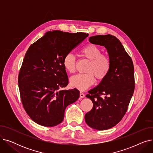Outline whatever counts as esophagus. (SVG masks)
<instances>
[{"instance_id":"34e87169","label":"esophagus","mask_w":153,"mask_h":153,"mask_svg":"<svg viewBox=\"0 0 153 153\" xmlns=\"http://www.w3.org/2000/svg\"><path fill=\"white\" fill-rule=\"evenodd\" d=\"M85 97V95H84V93H82V92H80V97L81 98H84Z\"/></svg>"}]
</instances>
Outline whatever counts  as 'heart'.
Returning a JSON list of instances; mask_svg holds the SVG:
<instances>
[{"mask_svg": "<svg viewBox=\"0 0 153 153\" xmlns=\"http://www.w3.org/2000/svg\"><path fill=\"white\" fill-rule=\"evenodd\" d=\"M79 54L82 58L90 61L86 69L87 73L72 76L70 84L80 91H84L95 83V77L102 81L107 76L111 68V61L108 56L102 54L100 48L94 44H88L82 47ZM76 56L72 53H68L64 56L63 66L69 73H73L76 71Z\"/></svg>", "mask_w": 153, "mask_h": 153, "instance_id": "b5f03b06", "label": "heart"}]
</instances>
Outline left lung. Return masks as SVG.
I'll list each match as a JSON object with an SVG mask.
<instances>
[{
	"label": "left lung",
	"instance_id": "1",
	"mask_svg": "<svg viewBox=\"0 0 153 153\" xmlns=\"http://www.w3.org/2000/svg\"><path fill=\"white\" fill-rule=\"evenodd\" d=\"M89 42L105 47L111 61L108 74L86 95L94 104L85 115L90 127L105 130L118 124L125 115L134 90V66L120 40L111 35L91 36Z\"/></svg>",
	"mask_w": 153,
	"mask_h": 153
}]
</instances>
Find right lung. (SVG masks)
<instances>
[{"label": "right lung", "instance_id": "right-lung-1", "mask_svg": "<svg viewBox=\"0 0 153 153\" xmlns=\"http://www.w3.org/2000/svg\"><path fill=\"white\" fill-rule=\"evenodd\" d=\"M88 35L81 32L48 31L28 49L18 82L23 108L38 125L54 126L61 123L67 106L79 99L77 89H61L68 84L62 61Z\"/></svg>", "mask_w": 153, "mask_h": 153}]
</instances>
